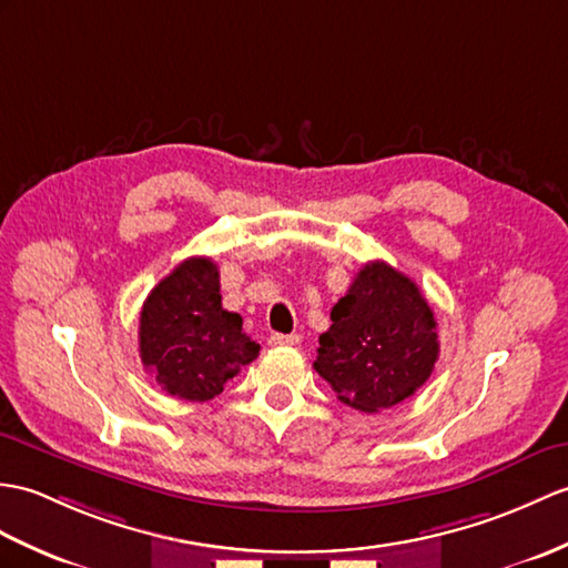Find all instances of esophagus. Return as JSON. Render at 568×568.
<instances>
[{"label": "esophagus", "instance_id": "obj_1", "mask_svg": "<svg viewBox=\"0 0 568 568\" xmlns=\"http://www.w3.org/2000/svg\"><path fill=\"white\" fill-rule=\"evenodd\" d=\"M268 344L271 346H297L300 336L297 334H271Z\"/></svg>", "mask_w": 568, "mask_h": 568}]
</instances>
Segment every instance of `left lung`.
<instances>
[{
	"label": "left lung",
	"mask_w": 568,
	"mask_h": 568,
	"mask_svg": "<svg viewBox=\"0 0 568 568\" xmlns=\"http://www.w3.org/2000/svg\"><path fill=\"white\" fill-rule=\"evenodd\" d=\"M435 326L412 278L385 261L365 263L332 310L314 371L358 412L397 406L433 373L440 353Z\"/></svg>",
	"instance_id": "left-lung-1"
}]
</instances>
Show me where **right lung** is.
Returning a JSON list of instances; mask_svg holds the SVG:
<instances>
[{
  "mask_svg": "<svg viewBox=\"0 0 568 568\" xmlns=\"http://www.w3.org/2000/svg\"><path fill=\"white\" fill-rule=\"evenodd\" d=\"M258 348L242 332V316L222 307L220 271L205 256L179 263L142 305L140 358L171 397H217Z\"/></svg>",
  "mask_w": 568,
  "mask_h": 568,
  "instance_id": "right-lung-1",
  "label": "right lung"
}]
</instances>
